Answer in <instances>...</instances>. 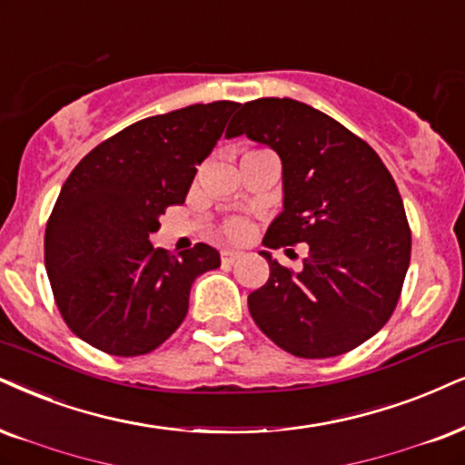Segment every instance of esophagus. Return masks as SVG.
<instances>
[{
	"label": "esophagus",
	"instance_id": "obj_1",
	"mask_svg": "<svg viewBox=\"0 0 465 465\" xmlns=\"http://www.w3.org/2000/svg\"><path fill=\"white\" fill-rule=\"evenodd\" d=\"M240 257V252L238 251H232V249H225V251H221V260L225 262V263H233Z\"/></svg>",
	"mask_w": 465,
	"mask_h": 465
}]
</instances>
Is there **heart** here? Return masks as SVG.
<instances>
[{
	"mask_svg": "<svg viewBox=\"0 0 465 465\" xmlns=\"http://www.w3.org/2000/svg\"><path fill=\"white\" fill-rule=\"evenodd\" d=\"M255 154H262V150H249V152H244L242 154V158L244 156H255ZM249 223H246L244 219H232V221H227V225H225V233L232 240H244L246 236H249Z\"/></svg>",
	"mask_w": 465,
	"mask_h": 465,
	"instance_id": "b5f03b06",
	"label": "heart"
}]
</instances>
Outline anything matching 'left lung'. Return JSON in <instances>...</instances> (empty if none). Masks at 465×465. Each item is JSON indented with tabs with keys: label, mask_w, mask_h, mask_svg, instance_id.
Masks as SVG:
<instances>
[{
	"label": "left lung",
	"mask_w": 465,
	"mask_h": 465,
	"mask_svg": "<svg viewBox=\"0 0 465 465\" xmlns=\"http://www.w3.org/2000/svg\"><path fill=\"white\" fill-rule=\"evenodd\" d=\"M240 134L283 163V213L263 244H309L301 272L262 251L270 276L249 293L251 317L293 356L358 348L391 320L410 266L412 233L395 180L367 141L292 98L240 104L225 137Z\"/></svg>",
	"instance_id": "8db88e82"
}]
</instances>
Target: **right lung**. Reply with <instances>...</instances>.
Listing matches in <instances>:
<instances>
[{
	"mask_svg": "<svg viewBox=\"0 0 465 465\" xmlns=\"http://www.w3.org/2000/svg\"><path fill=\"white\" fill-rule=\"evenodd\" d=\"M232 101L134 122L81 158L45 232V266L57 309L76 337L114 356H141L178 331L199 274L221 266L199 242L154 249L169 205L182 203L221 139Z\"/></svg>",
	"mask_w": 465,
	"mask_h": 465,
	"instance_id": "obj_1",
	"label": "right lung"
}]
</instances>
